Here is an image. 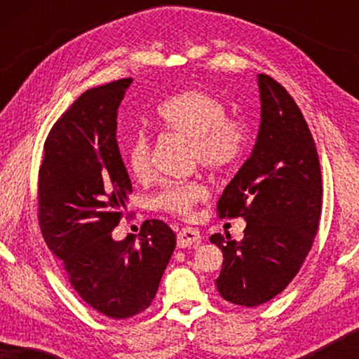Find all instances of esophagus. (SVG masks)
<instances>
[{
  "label": "esophagus",
  "instance_id": "34e87169",
  "mask_svg": "<svg viewBox=\"0 0 359 359\" xmlns=\"http://www.w3.org/2000/svg\"><path fill=\"white\" fill-rule=\"evenodd\" d=\"M199 243H201V233L198 229L184 227L178 232V247L180 248L193 247V245H199Z\"/></svg>",
  "mask_w": 359,
  "mask_h": 359
}]
</instances>
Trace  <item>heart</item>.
I'll return each mask as SVG.
<instances>
[{"mask_svg": "<svg viewBox=\"0 0 359 359\" xmlns=\"http://www.w3.org/2000/svg\"><path fill=\"white\" fill-rule=\"evenodd\" d=\"M155 121L168 134L189 140L191 163L212 173H225L242 160L248 145V127L237 116H227L222 97L204 88H189L166 97L155 111ZM124 160L134 178L145 181L154 175V149L145 132L132 135ZM208 199V188L199 180L173 181L154 198L155 209L189 217L196 205Z\"/></svg>", "mask_w": 359, "mask_h": 359, "instance_id": "obj_1", "label": "heart"}]
</instances>
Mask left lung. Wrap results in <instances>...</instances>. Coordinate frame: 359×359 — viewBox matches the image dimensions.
I'll use <instances>...</instances> for the list:
<instances>
[{
	"mask_svg": "<svg viewBox=\"0 0 359 359\" xmlns=\"http://www.w3.org/2000/svg\"><path fill=\"white\" fill-rule=\"evenodd\" d=\"M262 124L250 158L217 203L220 219L247 220L242 242L214 233L222 248L217 291L255 307L283 292L311 252L322 208L320 161L302 111L269 75H258Z\"/></svg>",
	"mask_w": 359,
	"mask_h": 359,
	"instance_id": "left-lung-1",
	"label": "left lung"
}]
</instances>
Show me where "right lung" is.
Here are the masks:
<instances>
[{"label":"right lung","mask_w":359,"mask_h":359,"mask_svg":"<svg viewBox=\"0 0 359 359\" xmlns=\"http://www.w3.org/2000/svg\"><path fill=\"white\" fill-rule=\"evenodd\" d=\"M132 78L83 93L48 132L39 168L42 237L75 292L101 316L130 318L151 306L176 235L145 220L139 240H112L132 184L116 140L117 107Z\"/></svg>","instance_id":"right-lung-1"}]
</instances>
